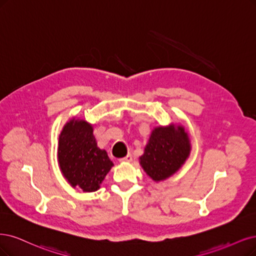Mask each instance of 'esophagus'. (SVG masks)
<instances>
[{
  "label": "esophagus",
  "instance_id": "obj_1",
  "mask_svg": "<svg viewBox=\"0 0 256 256\" xmlns=\"http://www.w3.org/2000/svg\"><path fill=\"white\" fill-rule=\"evenodd\" d=\"M132 159H133V156H132L130 154H128L126 157H123V158H120L119 159V162H132Z\"/></svg>",
  "mask_w": 256,
  "mask_h": 256
}]
</instances>
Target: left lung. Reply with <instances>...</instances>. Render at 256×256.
<instances>
[{
    "mask_svg": "<svg viewBox=\"0 0 256 256\" xmlns=\"http://www.w3.org/2000/svg\"><path fill=\"white\" fill-rule=\"evenodd\" d=\"M190 142L182 126L156 128L140 157V164L155 182L172 176L190 154Z\"/></svg>",
    "mask_w": 256,
    "mask_h": 256,
    "instance_id": "1",
    "label": "left lung"
}]
</instances>
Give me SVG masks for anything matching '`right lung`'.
Listing matches in <instances>:
<instances>
[{"label":"right lung","instance_id":"1","mask_svg":"<svg viewBox=\"0 0 256 256\" xmlns=\"http://www.w3.org/2000/svg\"><path fill=\"white\" fill-rule=\"evenodd\" d=\"M58 160L63 176L83 192L97 191L114 166L106 150L97 146L92 126L76 119L66 123L61 132Z\"/></svg>","mask_w":256,"mask_h":256}]
</instances>
